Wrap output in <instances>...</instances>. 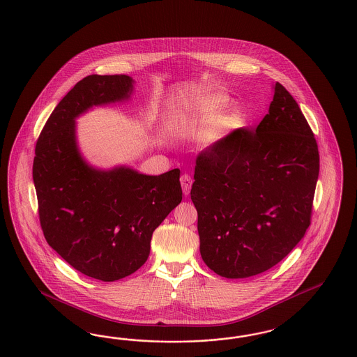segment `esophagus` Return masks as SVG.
Returning a JSON list of instances; mask_svg holds the SVG:
<instances>
[{
  "mask_svg": "<svg viewBox=\"0 0 357 357\" xmlns=\"http://www.w3.org/2000/svg\"><path fill=\"white\" fill-rule=\"evenodd\" d=\"M181 185H182V190H183V194L188 195L190 194V190H191V185H192V179L188 174H183L181 176Z\"/></svg>",
  "mask_w": 357,
  "mask_h": 357,
  "instance_id": "1",
  "label": "esophagus"
}]
</instances>
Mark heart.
Masks as SVG:
<instances>
[{"instance_id": "obj_1", "label": "heart", "mask_w": 357, "mask_h": 357, "mask_svg": "<svg viewBox=\"0 0 357 357\" xmlns=\"http://www.w3.org/2000/svg\"><path fill=\"white\" fill-rule=\"evenodd\" d=\"M227 105V97L222 94H210L195 100L188 110V114L185 119V123L198 128L213 125V128H208L202 138V144L204 147L214 146L220 139H223L227 132L241 123L242 116L238 112H231L222 116Z\"/></svg>"}]
</instances>
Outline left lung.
I'll use <instances>...</instances> for the list:
<instances>
[{"instance_id":"1","label":"left lung","mask_w":357,"mask_h":357,"mask_svg":"<svg viewBox=\"0 0 357 357\" xmlns=\"http://www.w3.org/2000/svg\"><path fill=\"white\" fill-rule=\"evenodd\" d=\"M254 131L231 132L197 159L191 200L200 255L215 273L243 279L284 259L311 223L319 178L314 132L276 82Z\"/></svg>"}]
</instances>
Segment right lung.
<instances>
[{"instance_id": "right-lung-1", "label": "right lung", "mask_w": 357, "mask_h": 357, "mask_svg": "<svg viewBox=\"0 0 357 357\" xmlns=\"http://www.w3.org/2000/svg\"><path fill=\"white\" fill-rule=\"evenodd\" d=\"M128 75H87L62 98L36 146L33 182L49 245L89 278L114 282L141 268L154 229L182 200L179 169L146 175L130 166L100 169L82 155L75 119L126 102Z\"/></svg>"}]
</instances>
